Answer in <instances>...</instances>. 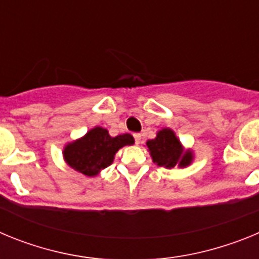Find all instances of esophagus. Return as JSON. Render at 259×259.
Returning a JSON list of instances; mask_svg holds the SVG:
<instances>
[{
	"instance_id": "1",
	"label": "esophagus",
	"mask_w": 259,
	"mask_h": 259,
	"mask_svg": "<svg viewBox=\"0 0 259 259\" xmlns=\"http://www.w3.org/2000/svg\"><path fill=\"white\" fill-rule=\"evenodd\" d=\"M134 136H135V140H136L137 145H139V144H141V141H143V140H141V139H143V137H141V135L140 134H135Z\"/></svg>"
}]
</instances>
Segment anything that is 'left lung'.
Here are the masks:
<instances>
[{
    "label": "left lung",
    "mask_w": 259,
    "mask_h": 259,
    "mask_svg": "<svg viewBox=\"0 0 259 259\" xmlns=\"http://www.w3.org/2000/svg\"><path fill=\"white\" fill-rule=\"evenodd\" d=\"M146 146L153 162L164 168H174L176 166L184 168L194 159L193 150L185 149L175 132L168 127L159 130L155 139L146 141Z\"/></svg>",
    "instance_id": "1"
}]
</instances>
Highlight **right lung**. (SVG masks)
Instances as JSON below:
<instances>
[{
	"label": "right lung",
	"instance_id": "add662e5",
	"mask_svg": "<svg viewBox=\"0 0 259 259\" xmlns=\"http://www.w3.org/2000/svg\"><path fill=\"white\" fill-rule=\"evenodd\" d=\"M134 144L132 135L123 134L113 137L106 128L96 125L80 139L66 144L62 154L71 168L93 178L113 163L119 149Z\"/></svg>",
	"mask_w": 259,
	"mask_h": 259
}]
</instances>
